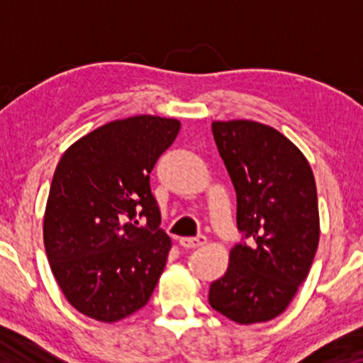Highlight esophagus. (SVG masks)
<instances>
[{"instance_id":"obj_1","label":"esophagus","mask_w":363,"mask_h":363,"mask_svg":"<svg viewBox=\"0 0 363 363\" xmlns=\"http://www.w3.org/2000/svg\"><path fill=\"white\" fill-rule=\"evenodd\" d=\"M179 244L186 249H196V247H201V245L206 244V237L205 235H198V237H182L179 240Z\"/></svg>"}]
</instances>
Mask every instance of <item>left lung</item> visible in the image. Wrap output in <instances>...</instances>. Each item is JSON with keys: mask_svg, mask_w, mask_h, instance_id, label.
<instances>
[{"mask_svg": "<svg viewBox=\"0 0 363 363\" xmlns=\"http://www.w3.org/2000/svg\"><path fill=\"white\" fill-rule=\"evenodd\" d=\"M211 129L249 244L230 249L208 301L237 324L266 323L285 312L311 272L320 234L315 179L306 155L268 124L213 121Z\"/></svg>", "mask_w": 363, "mask_h": 363, "instance_id": "8db88e82", "label": "left lung"}]
</instances>
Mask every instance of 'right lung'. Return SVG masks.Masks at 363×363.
Instances as JSON below:
<instances>
[{"mask_svg":"<svg viewBox=\"0 0 363 363\" xmlns=\"http://www.w3.org/2000/svg\"><path fill=\"white\" fill-rule=\"evenodd\" d=\"M179 129L177 119L133 116L62 153L44 211V247L65 298L86 318L112 324L135 314L160 280L172 240L158 227L150 172Z\"/></svg>","mask_w":363,"mask_h":363,"instance_id":"obj_1","label":"right lung"}]
</instances>
